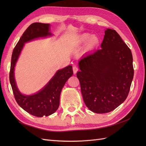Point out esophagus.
Instances as JSON below:
<instances>
[{
    "mask_svg": "<svg viewBox=\"0 0 146 146\" xmlns=\"http://www.w3.org/2000/svg\"><path fill=\"white\" fill-rule=\"evenodd\" d=\"M72 69H73V72H74V74H76L77 72V71L78 70V68L77 66H74L73 68H72Z\"/></svg>",
    "mask_w": 146,
    "mask_h": 146,
    "instance_id": "esophagus-1",
    "label": "esophagus"
}]
</instances>
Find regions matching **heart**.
Listing matches in <instances>:
<instances>
[{
    "label": "heart",
    "instance_id": "heart-1",
    "mask_svg": "<svg viewBox=\"0 0 146 146\" xmlns=\"http://www.w3.org/2000/svg\"><path fill=\"white\" fill-rule=\"evenodd\" d=\"M88 40L87 42H86V47L88 49H90V48H92V47H94L96 45L97 42H98V38H97L94 36H90V35L88 33H85L82 35L78 39V43H82L85 42L86 41Z\"/></svg>",
    "mask_w": 146,
    "mask_h": 146
}]
</instances>
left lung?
Wrapping results in <instances>:
<instances>
[{
  "label": "left lung",
  "instance_id": "obj_1",
  "mask_svg": "<svg viewBox=\"0 0 146 146\" xmlns=\"http://www.w3.org/2000/svg\"><path fill=\"white\" fill-rule=\"evenodd\" d=\"M77 77L83 101L91 111H113L127 99L133 80V56L114 30L107 29L101 48L83 57Z\"/></svg>",
  "mask_w": 146,
  "mask_h": 146
}]
</instances>
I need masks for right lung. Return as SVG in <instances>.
Returning a JSON list of instances; mask_svg holds the SVG:
<instances>
[{"label":"right lung","instance_id":"obj_1","mask_svg":"<svg viewBox=\"0 0 146 146\" xmlns=\"http://www.w3.org/2000/svg\"><path fill=\"white\" fill-rule=\"evenodd\" d=\"M50 25L35 23L26 29L13 49L10 72V82L16 101L25 111L36 117L49 116L58 108L61 90L65 83L73 74L72 66L58 70L47 85L37 93L26 96L21 94L17 88L14 70L17 60L24 44L39 37L51 36Z\"/></svg>","mask_w":146,"mask_h":146}]
</instances>
